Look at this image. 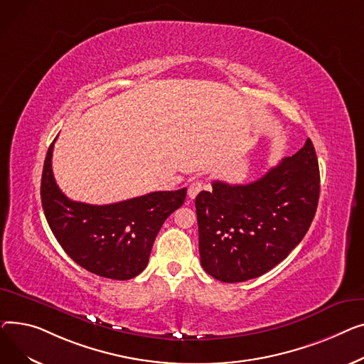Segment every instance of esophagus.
<instances>
[{
    "instance_id": "obj_1",
    "label": "esophagus",
    "mask_w": 364,
    "mask_h": 364,
    "mask_svg": "<svg viewBox=\"0 0 364 364\" xmlns=\"http://www.w3.org/2000/svg\"><path fill=\"white\" fill-rule=\"evenodd\" d=\"M203 188H204L203 181H194V182H191V183H189V188H188V196H189V198L194 200V198L200 194V192L203 191Z\"/></svg>"
}]
</instances>
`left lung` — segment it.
I'll return each mask as SVG.
<instances>
[{
    "label": "left lung",
    "instance_id": "1",
    "mask_svg": "<svg viewBox=\"0 0 364 364\" xmlns=\"http://www.w3.org/2000/svg\"><path fill=\"white\" fill-rule=\"evenodd\" d=\"M320 175L310 138L255 182H213L196 198L203 269L226 284L259 277L301 242L316 215Z\"/></svg>",
    "mask_w": 364,
    "mask_h": 364
}]
</instances>
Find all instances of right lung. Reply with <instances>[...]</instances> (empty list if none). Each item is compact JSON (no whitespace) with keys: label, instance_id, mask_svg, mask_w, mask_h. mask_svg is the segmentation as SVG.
<instances>
[{"label":"right lung","instance_id":"right-lung-1","mask_svg":"<svg viewBox=\"0 0 364 364\" xmlns=\"http://www.w3.org/2000/svg\"><path fill=\"white\" fill-rule=\"evenodd\" d=\"M54 142L41 179L42 208L54 237L80 267L114 281L132 279L146 267L157 233L183 204L186 188L149 192L105 205L72 201L53 175Z\"/></svg>","mask_w":364,"mask_h":364}]
</instances>
